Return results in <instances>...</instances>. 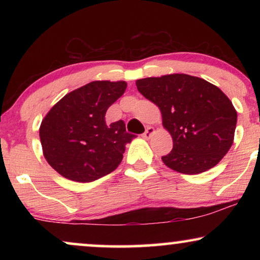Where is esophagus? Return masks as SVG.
I'll return each mask as SVG.
<instances>
[{"label":"esophagus","mask_w":260,"mask_h":260,"mask_svg":"<svg viewBox=\"0 0 260 260\" xmlns=\"http://www.w3.org/2000/svg\"><path fill=\"white\" fill-rule=\"evenodd\" d=\"M154 127H151V126H148L147 129H145V131L143 133V135H142V137L143 138H150L151 137V135L154 134Z\"/></svg>","instance_id":"1"}]
</instances>
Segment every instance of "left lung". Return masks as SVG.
I'll list each match as a JSON object with an SVG mask.
<instances>
[{
	"label": "left lung",
	"instance_id": "8db88e82",
	"mask_svg": "<svg viewBox=\"0 0 260 260\" xmlns=\"http://www.w3.org/2000/svg\"><path fill=\"white\" fill-rule=\"evenodd\" d=\"M144 98L161 110L173 150L162 156L167 167L194 175L218 165L232 147L237 111L219 87L188 74L136 81Z\"/></svg>",
	"mask_w": 260,
	"mask_h": 260
}]
</instances>
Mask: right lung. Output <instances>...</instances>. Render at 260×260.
<instances>
[{
  "label": "right lung",
  "mask_w": 260,
  "mask_h": 260,
  "mask_svg": "<svg viewBox=\"0 0 260 260\" xmlns=\"http://www.w3.org/2000/svg\"><path fill=\"white\" fill-rule=\"evenodd\" d=\"M126 88L124 81H92L66 94L40 126L45 158L60 175L92 182L113 172L135 135L122 119L109 125L105 113Z\"/></svg>",
  "instance_id": "1"
}]
</instances>
